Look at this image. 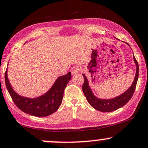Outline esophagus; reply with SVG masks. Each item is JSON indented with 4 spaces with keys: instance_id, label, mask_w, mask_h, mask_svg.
I'll list each match as a JSON object with an SVG mask.
<instances>
[{
    "instance_id": "1",
    "label": "esophagus",
    "mask_w": 148,
    "mask_h": 148,
    "mask_svg": "<svg viewBox=\"0 0 148 148\" xmlns=\"http://www.w3.org/2000/svg\"><path fill=\"white\" fill-rule=\"evenodd\" d=\"M70 72L72 73V74H77L79 72V69H78L77 67H72V69H70Z\"/></svg>"
}]
</instances>
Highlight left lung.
I'll use <instances>...</instances> for the list:
<instances>
[{
	"label": "left lung",
	"instance_id": "obj_1",
	"mask_svg": "<svg viewBox=\"0 0 148 148\" xmlns=\"http://www.w3.org/2000/svg\"><path fill=\"white\" fill-rule=\"evenodd\" d=\"M133 58H134V63L136 67V71L132 84L125 92H124L120 95L117 96V97L112 98V99H101V98L96 97L92 92V89L90 88L88 78L84 74H82L84 77V83L82 87V90H83L84 95L86 97L87 101H88V103H90L92 108L100 112H110L114 111V110L124 106L128 101L130 100L134 92L138 78V65L134 56H133Z\"/></svg>",
	"mask_w": 148,
	"mask_h": 148
}]
</instances>
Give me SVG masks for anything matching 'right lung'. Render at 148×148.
Returning <instances> with one entry per match:
<instances>
[{"mask_svg":"<svg viewBox=\"0 0 148 148\" xmlns=\"http://www.w3.org/2000/svg\"><path fill=\"white\" fill-rule=\"evenodd\" d=\"M72 76L68 72L58 76L48 91L36 98H28L19 95L12 88L8 76V69L5 74L6 88L16 106L25 113L38 117L47 116L54 113L59 108L63 97V92Z\"/></svg>","mask_w":148,"mask_h":148,"instance_id":"1","label":"right lung"}]
</instances>
